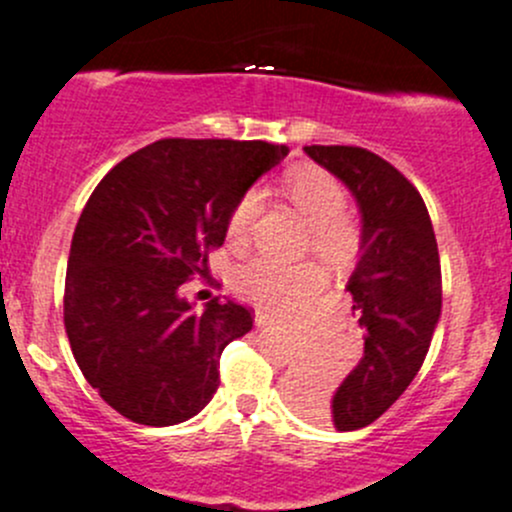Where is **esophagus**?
Listing matches in <instances>:
<instances>
[{
  "mask_svg": "<svg viewBox=\"0 0 512 512\" xmlns=\"http://www.w3.org/2000/svg\"><path fill=\"white\" fill-rule=\"evenodd\" d=\"M271 323H276V318L271 316V313H263V311H258L256 313V326H271Z\"/></svg>",
  "mask_w": 512,
  "mask_h": 512,
  "instance_id": "34e87169",
  "label": "esophagus"
}]
</instances>
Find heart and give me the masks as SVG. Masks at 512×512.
<instances>
[{
    "label": "heart",
    "mask_w": 512,
    "mask_h": 512,
    "mask_svg": "<svg viewBox=\"0 0 512 512\" xmlns=\"http://www.w3.org/2000/svg\"><path fill=\"white\" fill-rule=\"evenodd\" d=\"M281 194L311 226V251L328 268L351 266L361 251V229L346 216L348 196L341 181L323 169H298L281 181ZM263 214V191L249 189L239 196L226 221V236L234 246L249 244ZM234 286L249 301L283 311L321 291L323 276L311 261H278L254 256L234 273Z\"/></svg>",
    "instance_id": "obj_1"
}]
</instances>
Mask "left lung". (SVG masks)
Masks as SVG:
<instances>
[{"label":"left lung","mask_w":512,"mask_h":512,"mask_svg":"<svg viewBox=\"0 0 512 512\" xmlns=\"http://www.w3.org/2000/svg\"><path fill=\"white\" fill-rule=\"evenodd\" d=\"M348 186L361 209V258L348 278L353 313L363 328V358L328 396L303 386L298 406L338 430L381 418L403 396L440 318V258L433 224L416 186L361 146H303Z\"/></svg>","instance_id":"1"}]
</instances>
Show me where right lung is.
I'll return each instance as SVG.
<instances>
[{
    "mask_svg": "<svg viewBox=\"0 0 512 512\" xmlns=\"http://www.w3.org/2000/svg\"><path fill=\"white\" fill-rule=\"evenodd\" d=\"M288 146L161 139L114 166L74 229L64 328L89 386L129 421L176 426L219 388V358L254 318L234 301L194 311L181 283L209 273V251L244 191Z\"/></svg>",
    "mask_w": 512,
    "mask_h": 512,
    "instance_id": "add662e5",
    "label": "right lung"
}]
</instances>
